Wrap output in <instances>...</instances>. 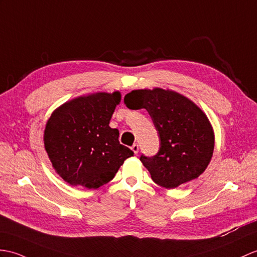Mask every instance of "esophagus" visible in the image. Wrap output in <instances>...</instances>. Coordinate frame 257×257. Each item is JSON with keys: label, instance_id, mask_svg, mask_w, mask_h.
I'll return each mask as SVG.
<instances>
[{"label": "esophagus", "instance_id": "esophagus-1", "mask_svg": "<svg viewBox=\"0 0 257 257\" xmlns=\"http://www.w3.org/2000/svg\"><path fill=\"white\" fill-rule=\"evenodd\" d=\"M131 150L134 151L135 154H138V152H139V147H138V145H137V143H135V145H133V147H131Z\"/></svg>", "mask_w": 257, "mask_h": 257}]
</instances>
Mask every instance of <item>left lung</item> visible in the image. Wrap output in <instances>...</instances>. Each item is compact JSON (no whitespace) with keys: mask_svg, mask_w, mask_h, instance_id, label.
<instances>
[{"mask_svg":"<svg viewBox=\"0 0 257 257\" xmlns=\"http://www.w3.org/2000/svg\"><path fill=\"white\" fill-rule=\"evenodd\" d=\"M130 109L146 108L160 137L157 156L140 161L152 180L173 189L194 181L209 165L214 133L207 115L184 95L172 89H134L123 98Z\"/></svg>","mask_w":257,"mask_h":257,"instance_id":"1","label":"left lung"}]
</instances>
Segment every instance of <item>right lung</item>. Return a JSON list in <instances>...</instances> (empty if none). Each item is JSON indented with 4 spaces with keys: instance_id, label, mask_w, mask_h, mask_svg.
Listing matches in <instances>:
<instances>
[{
    "instance_id": "1",
    "label": "right lung",
    "mask_w": 257,
    "mask_h": 257,
    "mask_svg": "<svg viewBox=\"0 0 257 257\" xmlns=\"http://www.w3.org/2000/svg\"><path fill=\"white\" fill-rule=\"evenodd\" d=\"M121 94L89 93L53 110L44 131L52 168L72 186L96 189L114 178L124 160L133 157L119 143L118 129L109 127Z\"/></svg>"
}]
</instances>
